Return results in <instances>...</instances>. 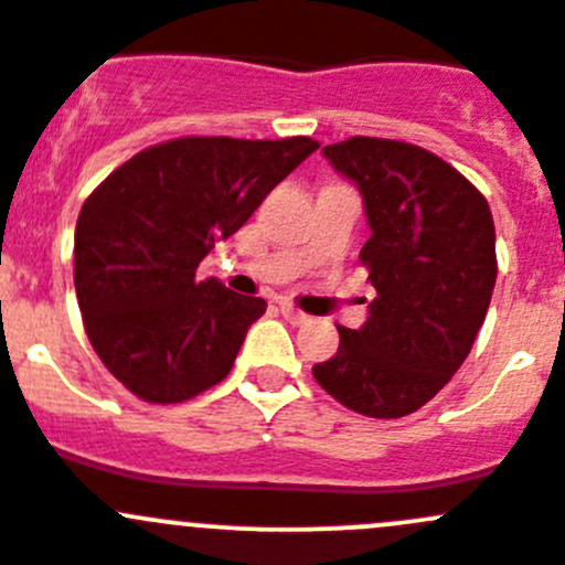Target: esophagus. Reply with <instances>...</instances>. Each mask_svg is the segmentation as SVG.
<instances>
[{"label": "esophagus", "mask_w": 565, "mask_h": 565, "mask_svg": "<svg viewBox=\"0 0 565 565\" xmlns=\"http://www.w3.org/2000/svg\"><path fill=\"white\" fill-rule=\"evenodd\" d=\"M279 313H282V317H286L291 324H305V322H310L308 313H302V310H299V308H294L291 302H279Z\"/></svg>", "instance_id": "1"}]
</instances>
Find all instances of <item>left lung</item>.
Returning a JSON list of instances; mask_svg holds the SVG:
<instances>
[{
  "label": "left lung",
  "mask_w": 565,
  "mask_h": 565,
  "mask_svg": "<svg viewBox=\"0 0 565 565\" xmlns=\"http://www.w3.org/2000/svg\"><path fill=\"white\" fill-rule=\"evenodd\" d=\"M324 157L364 195L361 266L377 297L364 328L339 324V353L313 377L366 417L426 406L468 359L495 286V226L484 195L437 153L401 139L350 137Z\"/></svg>",
  "instance_id": "1"
}]
</instances>
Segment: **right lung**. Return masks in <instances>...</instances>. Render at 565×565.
<instances>
[{
  "mask_svg": "<svg viewBox=\"0 0 565 565\" xmlns=\"http://www.w3.org/2000/svg\"><path fill=\"white\" fill-rule=\"evenodd\" d=\"M310 137H179L108 173L75 226V294L95 353L148 403H184L230 375L266 299L199 279L302 159Z\"/></svg>",
  "mask_w": 565,
  "mask_h": 565,
  "instance_id": "1",
  "label": "right lung"
}]
</instances>
